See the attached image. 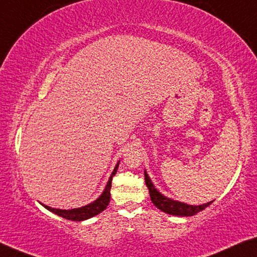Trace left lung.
Returning a JSON list of instances; mask_svg holds the SVG:
<instances>
[{"mask_svg":"<svg viewBox=\"0 0 257 257\" xmlns=\"http://www.w3.org/2000/svg\"><path fill=\"white\" fill-rule=\"evenodd\" d=\"M145 180H146V185H147V187L149 189V194H151L152 202L155 204L160 210H162L163 212H167V214L175 215V216H193L197 214L199 211H202L203 209H206L208 206H210L212 203L211 201V202L201 204V206H189V204H185V203L178 202V201L168 199V197L162 195L161 193L154 187V185L151 181V178H149L146 171H145Z\"/></svg>","mask_w":257,"mask_h":257,"instance_id":"obj_1","label":"left lung"}]
</instances>
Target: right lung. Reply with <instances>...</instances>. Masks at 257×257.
<instances>
[{
	"instance_id": "right-lung-1",
	"label": "right lung",
	"mask_w": 257,
	"mask_h": 257,
	"mask_svg": "<svg viewBox=\"0 0 257 257\" xmlns=\"http://www.w3.org/2000/svg\"><path fill=\"white\" fill-rule=\"evenodd\" d=\"M118 164L117 163L116 168L113 169V171L110 176V179L106 184L104 192L102 193L101 196L98 197L97 200L94 201L93 203H89L87 206L81 207V208H77V209H71V210H63V209H54L50 208L48 206H45L46 209H48L49 211L54 212L58 216L63 217L65 219H71V220H77V222H80V220H85L88 219L90 217L95 216L97 214H100L104 210V209L108 207V204L110 202V188H111V181H112V177L116 175L117 169H118Z\"/></svg>"
}]
</instances>
